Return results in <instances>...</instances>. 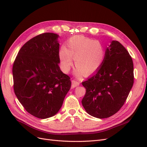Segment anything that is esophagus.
<instances>
[{"label":"esophagus","instance_id":"1","mask_svg":"<svg viewBox=\"0 0 147 147\" xmlns=\"http://www.w3.org/2000/svg\"><path fill=\"white\" fill-rule=\"evenodd\" d=\"M79 84L80 83L74 80H72V88H74L75 87L78 86L79 85Z\"/></svg>","mask_w":147,"mask_h":147}]
</instances>
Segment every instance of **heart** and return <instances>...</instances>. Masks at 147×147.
<instances>
[{
    "mask_svg": "<svg viewBox=\"0 0 147 147\" xmlns=\"http://www.w3.org/2000/svg\"><path fill=\"white\" fill-rule=\"evenodd\" d=\"M67 47L61 46L59 51L61 69L68 72L73 64L77 65L75 73L82 76L84 73L90 75L102 66L105 57V49L98 40L83 35H75L67 42Z\"/></svg>",
    "mask_w": 147,
    "mask_h": 147,
    "instance_id": "b5f03b06",
    "label": "heart"
}]
</instances>
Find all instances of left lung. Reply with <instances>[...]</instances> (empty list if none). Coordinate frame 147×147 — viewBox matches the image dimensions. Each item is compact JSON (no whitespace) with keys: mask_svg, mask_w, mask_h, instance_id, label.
<instances>
[{"mask_svg":"<svg viewBox=\"0 0 147 147\" xmlns=\"http://www.w3.org/2000/svg\"><path fill=\"white\" fill-rule=\"evenodd\" d=\"M134 83V66L126 49L113 40L107 48L104 60L96 74L82 82L86 94L82 102L92 117L106 118L120 110Z\"/></svg>","mask_w":147,"mask_h":147,"instance_id":"8db88e82","label":"left lung"}]
</instances>
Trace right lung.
I'll return each mask as SVG.
<instances>
[{
  "instance_id": "1",
  "label": "right lung",
  "mask_w": 147,
  "mask_h": 147,
  "mask_svg": "<svg viewBox=\"0 0 147 147\" xmlns=\"http://www.w3.org/2000/svg\"><path fill=\"white\" fill-rule=\"evenodd\" d=\"M58 35L46 32L21 47L13 65V89L27 112L45 119L54 116L71 86L59 66Z\"/></svg>"
}]
</instances>
